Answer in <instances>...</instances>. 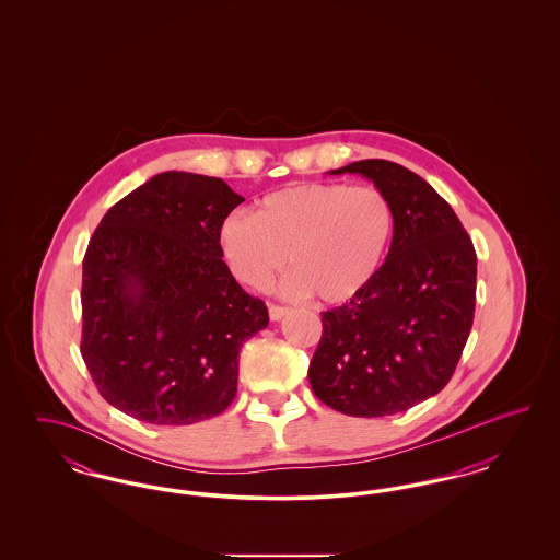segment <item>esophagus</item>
<instances>
[{
    "label": "esophagus",
    "mask_w": 560,
    "mask_h": 560,
    "mask_svg": "<svg viewBox=\"0 0 560 560\" xmlns=\"http://www.w3.org/2000/svg\"><path fill=\"white\" fill-rule=\"evenodd\" d=\"M290 313L288 306H279V304H268V317L270 320L283 319Z\"/></svg>",
    "instance_id": "obj_1"
}]
</instances>
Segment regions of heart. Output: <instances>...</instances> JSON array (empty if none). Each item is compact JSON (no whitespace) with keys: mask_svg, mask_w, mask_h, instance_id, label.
<instances>
[{"mask_svg":"<svg viewBox=\"0 0 560 560\" xmlns=\"http://www.w3.org/2000/svg\"><path fill=\"white\" fill-rule=\"evenodd\" d=\"M395 231L397 213L384 190L308 183L268 192L256 213H226L218 243L243 285L265 288L290 254L283 292L340 304L377 277Z\"/></svg>","mask_w":560,"mask_h":560,"instance_id":"heart-1","label":"heart"}]
</instances>
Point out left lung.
Listing matches in <instances>:
<instances>
[{
  "label": "left lung",
  "mask_w": 560,
  "mask_h": 560,
  "mask_svg": "<svg viewBox=\"0 0 560 560\" xmlns=\"http://www.w3.org/2000/svg\"><path fill=\"white\" fill-rule=\"evenodd\" d=\"M347 172L388 195L397 231L372 283L320 315L308 380L331 409L382 418L452 380L475 319L477 252L452 206L411 170L386 160L331 170Z\"/></svg>",
  "instance_id": "1"
}]
</instances>
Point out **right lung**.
I'll use <instances>...</instances> for the list:
<instances>
[{"instance_id":"obj_1","label":"right lung","mask_w":560,"mask_h":560,"mask_svg":"<svg viewBox=\"0 0 560 560\" xmlns=\"http://www.w3.org/2000/svg\"><path fill=\"white\" fill-rule=\"evenodd\" d=\"M241 201L220 178L163 172L101 220L83 256L81 357L115 409L188 427L235 399L241 345L268 325L218 243Z\"/></svg>"}]
</instances>
